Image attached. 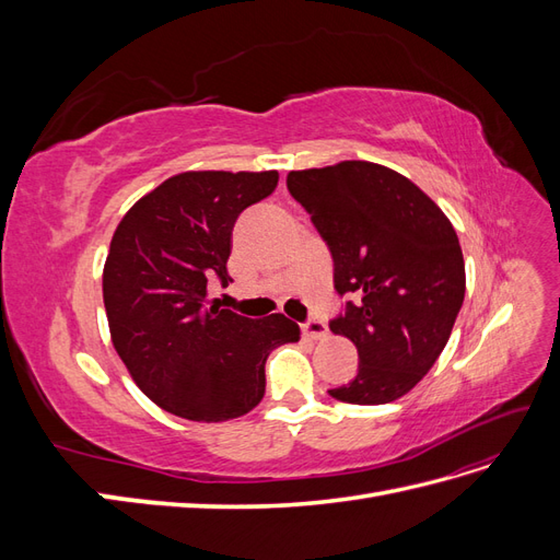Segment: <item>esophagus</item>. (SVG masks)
I'll return each mask as SVG.
<instances>
[{
    "instance_id": "1",
    "label": "esophagus",
    "mask_w": 560,
    "mask_h": 560,
    "mask_svg": "<svg viewBox=\"0 0 560 560\" xmlns=\"http://www.w3.org/2000/svg\"><path fill=\"white\" fill-rule=\"evenodd\" d=\"M301 331L306 338H313V341H327L329 338V331H327V325L322 319H308L303 322L301 325Z\"/></svg>"
}]
</instances>
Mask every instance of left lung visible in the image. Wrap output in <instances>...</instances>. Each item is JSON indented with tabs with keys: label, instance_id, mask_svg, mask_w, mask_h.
Here are the masks:
<instances>
[{
	"label": "left lung",
	"instance_id": "1",
	"mask_svg": "<svg viewBox=\"0 0 560 560\" xmlns=\"http://www.w3.org/2000/svg\"><path fill=\"white\" fill-rule=\"evenodd\" d=\"M287 189L327 243L346 301L329 329L358 348L338 401L404 397L446 348L465 299L463 249L448 217L404 175L369 161L292 171Z\"/></svg>",
	"mask_w": 560,
	"mask_h": 560
}]
</instances>
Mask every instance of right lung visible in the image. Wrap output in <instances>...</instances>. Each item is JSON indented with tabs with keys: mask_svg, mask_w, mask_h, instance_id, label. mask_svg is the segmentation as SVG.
Returning a JSON list of instances; mask_svg holds the SVG:
<instances>
[{
	"mask_svg": "<svg viewBox=\"0 0 560 560\" xmlns=\"http://www.w3.org/2000/svg\"><path fill=\"white\" fill-rule=\"evenodd\" d=\"M276 186V171L179 173L114 231L103 273L112 343L167 413L196 422L249 413L266 393L268 354L299 341L290 317L252 319L206 299L210 278L226 282L235 219Z\"/></svg>",
	"mask_w": 560,
	"mask_h": 560,
	"instance_id": "obj_1",
	"label": "right lung"
}]
</instances>
